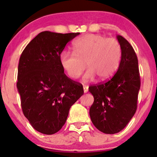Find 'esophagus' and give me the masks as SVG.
<instances>
[{
    "label": "esophagus",
    "instance_id": "1",
    "mask_svg": "<svg viewBox=\"0 0 157 157\" xmlns=\"http://www.w3.org/2000/svg\"><path fill=\"white\" fill-rule=\"evenodd\" d=\"M83 91L84 93H87L89 91V87L87 86H83Z\"/></svg>",
    "mask_w": 157,
    "mask_h": 157
}]
</instances>
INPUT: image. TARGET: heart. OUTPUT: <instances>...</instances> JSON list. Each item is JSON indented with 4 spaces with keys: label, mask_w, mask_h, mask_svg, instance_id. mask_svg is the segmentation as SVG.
<instances>
[{
    "label": "heart",
    "mask_w": 157,
    "mask_h": 157,
    "mask_svg": "<svg viewBox=\"0 0 157 157\" xmlns=\"http://www.w3.org/2000/svg\"><path fill=\"white\" fill-rule=\"evenodd\" d=\"M75 53L63 52L60 55L63 69L71 79H77L84 71L83 80H106L117 71L122 58V48L118 40L105 36L88 34L74 44Z\"/></svg>",
    "instance_id": "heart-1"
}]
</instances>
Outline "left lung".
Segmentation results:
<instances>
[{
    "instance_id": "obj_1",
    "label": "left lung",
    "mask_w": 157,
    "mask_h": 157,
    "mask_svg": "<svg viewBox=\"0 0 157 157\" xmlns=\"http://www.w3.org/2000/svg\"><path fill=\"white\" fill-rule=\"evenodd\" d=\"M122 48L118 70L107 82L91 86L94 102L89 114L94 125L102 133L113 134L128 125L137 108L140 76L134 48L121 35L117 36Z\"/></svg>"
}]
</instances>
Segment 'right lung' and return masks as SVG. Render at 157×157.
Listing matches in <instances>:
<instances>
[{"label": "right lung", "instance_id": "1", "mask_svg": "<svg viewBox=\"0 0 157 157\" xmlns=\"http://www.w3.org/2000/svg\"><path fill=\"white\" fill-rule=\"evenodd\" d=\"M77 33H39L24 48L18 64L17 88L23 113L32 127L51 135L62 128L70 108L83 94L79 82L66 76L60 55Z\"/></svg>", "mask_w": 157, "mask_h": 157}]
</instances>
